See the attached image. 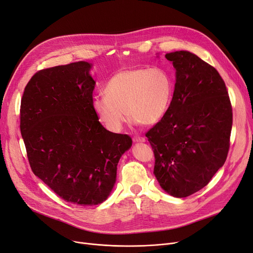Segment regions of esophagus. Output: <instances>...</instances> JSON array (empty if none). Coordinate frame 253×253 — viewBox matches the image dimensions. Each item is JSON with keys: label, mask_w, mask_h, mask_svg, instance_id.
<instances>
[{"label": "esophagus", "mask_w": 253, "mask_h": 253, "mask_svg": "<svg viewBox=\"0 0 253 253\" xmlns=\"http://www.w3.org/2000/svg\"><path fill=\"white\" fill-rule=\"evenodd\" d=\"M133 141L138 143V142H145L146 140H145V138H144V137H134Z\"/></svg>", "instance_id": "1"}]
</instances>
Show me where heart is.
Listing matches in <instances>:
<instances>
[{"instance_id": "1", "label": "heart", "mask_w": 253, "mask_h": 253, "mask_svg": "<svg viewBox=\"0 0 253 253\" xmlns=\"http://www.w3.org/2000/svg\"><path fill=\"white\" fill-rule=\"evenodd\" d=\"M105 95L92 100V109L102 126L118 133L130 119L142 126L158 124L169 109L173 81L162 68H130L115 73L104 87Z\"/></svg>"}]
</instances>
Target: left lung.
Listing matches in <instances>:
<instances>
[{
	"label": "left lung",
	"mask_w": 253,
	"mask_h": 253,
	"mask_svg": "<svg viewBox=\"0 0 253 253\" xmlns=\"http://www.w3.org/2000/svg\"><path fill=\"white\" fill-rule=\"evenodd\" d=\"M165 56L176 70L175 89L169 109L146 137L161 187L185 198L205 187L223 166L233 111L225 83L214 67L189 51Z\"/></svg>",
	"instance_id": "obj_1"
}]
</instances>
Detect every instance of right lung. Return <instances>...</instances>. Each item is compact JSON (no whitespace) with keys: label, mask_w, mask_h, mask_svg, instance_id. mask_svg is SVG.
<instances>
[{"label":"right lung","mask_w":253,"mask_h":253,"mask_svg":"<svg viewBox=\"0 0 253 253\" xmlns=\"http://www.w3.org/2000/svg\"><path fill=\"white\" fill-rule=\"evenodd\" d=\"M91 65L37 72L25 88L20 131L33 173L68 203L92 206L109 197L131 138L107 130L92 109Z\"/></svg>","instance_id":"add662e5"}]
</instances>
